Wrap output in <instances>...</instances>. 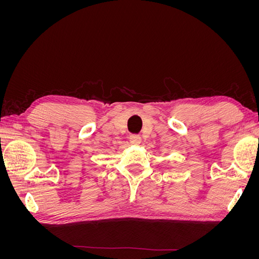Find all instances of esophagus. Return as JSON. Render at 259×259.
Wrapping results in <instances>:
<instances>
[{
    "mask_svg": "<svg viewBox=\"0 0 259 259\" xmlns=\"http://www.w3.org/2000/svg\"><path fill=\"white\" fill-rule=\"evenodd\" d=\"M130 142L133 145H139L140 143H142V137H140L139 135H131Z\"/></svg>",
    "mask_w": 259,
    "mask_h": 259,
    "instance_id": "esophagus-1",
    "label": "esophagus"
}]
</instances>
